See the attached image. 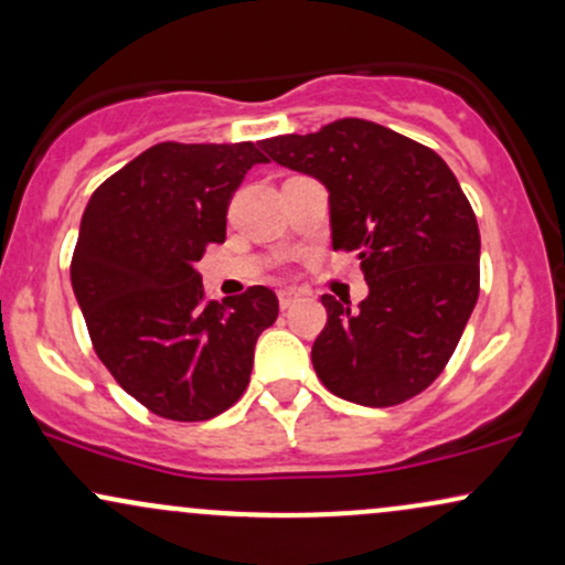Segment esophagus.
<instances>
[{"instance_id": "1", "label": "esophagus", "mask_w": 565, "mask_h": 565, "mask_svg": "<svg viewBox=\"0 0 565 565\" xmlns=\"http://www.w3.org/2000/svg\"><path fill=\"white\" fill-rule=\"evenodd\" d=\"M297 300H300V295H297L295 289H278V305H281L284 310L291 308Z\"/></svg>"}]
</instances>
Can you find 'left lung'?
<instances>
[{
  "label": "left lung",
  "mask_w": 565,
  "mask_h": 565,
  "mask_svg": "<svg viewBox=\"0 0 565 565\" xmlns=\"http://www.w3.org/2000/svg\"><path fill=\"white\" fill-rule=\"evenodd\" d=\"M268 161L329 191L332 246L355 252L369 297L323 295L313 369L361 406H398L430 387L481 291V233L454 172L433 148L366 119L263 140Z\"/></svg>",
  "instance_id": "obj_1"
}]
</instances>
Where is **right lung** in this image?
Listing matches in <instances>:
<instances>
[{
    "mask_svg": "<svg viewBox=\"0 0 565 565\" xmlns=\"http://www.w3.org/2000/svg\"><path fill=\"white\" fill-rule=\"evenodd\" d=\"M263 142H159L89 199L71 287L97 359L172 423L223 414L249 385L255 342L278 316L268 287L206 300L196 263L225 242V215Z\"/></svg>",
    "mask_w": 565,
    "mask_h": 565,
    "instance_id": "add662e5",
    "label": "right lung"
}]
</instances>
